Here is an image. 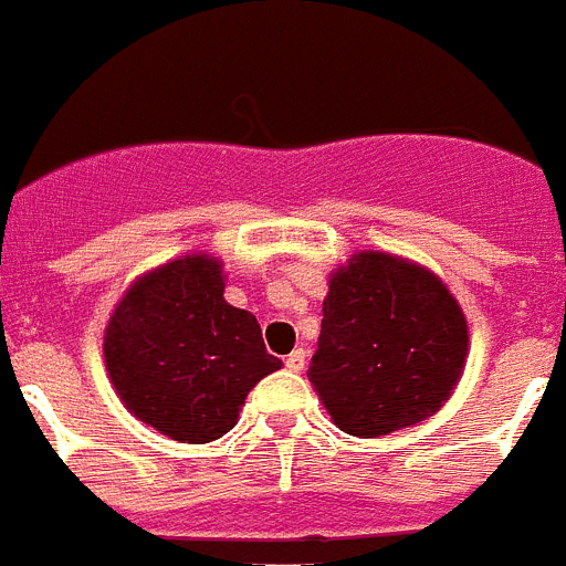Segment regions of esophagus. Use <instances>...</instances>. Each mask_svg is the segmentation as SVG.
Returning <instances> with one entry per match:
<instances>
[{
	"mask_svg": "<svg viewBox=\"0 0 566 566\" xmlns=\"http://www.w3.org/2000/svg\"><path fill=\"white\" fill-rule=\"evenodd\" d=\"M305 359H307L305 348H296L291 356H287V368H291L293 374H298L302 368H305Z\"/></svg>",
	"mask_w": 566,
	"mask_h": 566,
	"instance_id": "1",
	"label": "esophagus"
}]
</instances>
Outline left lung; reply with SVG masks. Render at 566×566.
<instances>
[{
    "label": "left lung",
    "mask_w": 566,
    "mask_h": 566,
    "mask_svg": "<svg viewBox=\"0 0 566 566\" xmlns=\"http://www.w3.org/2000/svg\"><path fill=\"white\" fill-rule=\"evenodd\" d=\"M307 379L345 434L382 437L437 415L469 356L467 313L417 261L363 250L327 279Z\"/></svg>",
    "instance_id": "left-lung-1"
}]
</instances>
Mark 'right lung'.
<instances>
[{"mask_svg":"<svg viewBox=\"0 0 566 566\" xmlns=\"http://www.w3.org/2000/svg\"><path fill=\"white\" fill-rule=\"evenodd\" d=\"M210 253L166 261L129 284L103 334L106 371L129 415L178 443H212L282 359L250 311L224 298Z\"/></svg>","mask_w":566,"mask_h":566,"instance_id":"1","label":"right lung"}]
</instances>
